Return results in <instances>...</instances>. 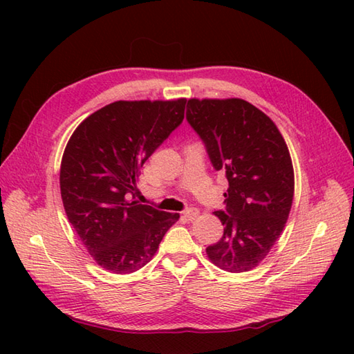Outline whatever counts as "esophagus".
Instances as JSON below:
<instances>
[{
  "label": "esophagus",
  "instance_id": "34e87169",
  "mask_svg": "<svg viewBox=\"0 0 354 354\" xmlns=\"http://www.w3.org/2000/svg\"><path fill=\"white\" fill-rule=\"evenodd\" d=\"M198 214H199V212L196 208H189V209H185V212L183 213V216L185 217L187 221H194L198 217Z\"/></svg>",
  "mask_w": 354,
  "mask_h": 354
}]
</instances>
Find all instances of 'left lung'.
I'll use <instances>...</instances> for the list:
<instances>
[{
    "instance_id": "8db88e82",
    "label": "left lung",
    "mask_w": 354,
    "mask_h": 354,
    "mask_svg": "<svg viewBox=\"0 0 354 354\" xmlns=\"http://www.w3.org/2000/svg\"><path fill=\"white\" fill-rule=\"evenodd\" d=\"M187 122L228 179L227 208L214 212L223 236L207 255L227 272H246L269 254L289 217L295 187L289 149L272 120L242 99H190Z\"/></svg>"
}]
</instances>
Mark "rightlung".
Returning a JSON list of instances; mask_svg holds the SVG:
<instances>
[{"label":"right lung","mask_w":354,"mask_h":354,"mask_svg":"<svg viewBox=\"0 0 354 354\" xmlns=\"http://www.w3.org/2000/svg\"><path fill=\"white\" fill-rule=\"evenodd\" d=\"M185 103H109L86 117L65 147L59 178L65 213L97 265L109 272L145 266L179 219L138 204L133 193L142 164L183 123Z\"/></svg>","instance_id":"right-lung-1"}]
</instances>
